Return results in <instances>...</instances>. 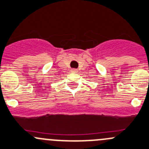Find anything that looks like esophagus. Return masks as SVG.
<instances>
[{
    "label": "esophagus",
    "instance_id": "esophagus-1",
    "mask_svg": "<svg viewBox=\"0 0 149 149\" xmlns=\"http://www.w3.org/2000/svg\"><path fill=\"white\" fill-rule=\"evenodd\" d=\"M71 72H73V73H77L78 70L76 69V68H72Z\"/></svg>",
    "mask_w": 149,
    "mask_h": 149
}]
</instances>
